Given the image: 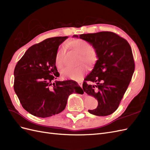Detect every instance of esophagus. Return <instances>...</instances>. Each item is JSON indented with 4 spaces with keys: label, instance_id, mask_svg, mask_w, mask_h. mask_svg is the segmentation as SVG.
<instances>
[{
    "label": "esophagus",
    "instance_id": "34e87169",
    "mask_svg": "<svg viewBox=\"0 0 150 150\" xmlns=\"http://www.w3.org/2000/svg\"><path fill=\"white\" fill-rule=\"evenodd\" d=\"M79 85L81 86V87H82V86H83V83H82V82H79Z\"/></svg>",
    "mask_w": 150,
    "mask_h": 150
}]
</instances>
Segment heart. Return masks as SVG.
<instances>
[{
	"instance_id": "1",
	"label": "heart",
	"mask_w": 150,
	"mask_h": 150,
	"mask_svg": "<svg viewBox=\"0 0 150 150\" xmlns=\"http://www.w3.org/2000/svg\"><path fill=\"white\" fill-rule=\"evenodd\" d=\"M67 46L73 51L81 54L80 62H85L89 66L92 67L96 64L98 61V54L92 45L89 42L81 39H75L67 42ZM66 49L64 46L58 48L55 55V66L58 69L64 67V57ZM88 71L85 64H81L74 68H65L61 72V75L66 78L75 81H81Z\"/></svg>"
}]
</instances>
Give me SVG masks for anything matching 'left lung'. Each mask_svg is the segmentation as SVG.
I'll list each match as a JSON object with an SVG mask.
<instances>
[{
	"mask_svg": "<svg viewBox=\"0 0 150 150\" xmlns=\"http://www.w3.org/2000/svg\"><path fill=\"white\" fill-rule=\"evenodd\" d=\"M89 42L98 54L93 70L85 78L83 88L98 101V107L88 111L94 115L106 116L118 108L134 71L132 50L128 41L112 32L74 35ZM91 81L94 85H88Z\"/></svg>",
	"mask_w": 150,
	"mask_h": 150,
	"instance_id": "left-lung-1",
	"label": "left lung"
}]
</instances>
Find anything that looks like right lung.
I'll list each match as a JSON object with an SVG mask.
<instances>
[{
	"label": "right lung",
	"instance_id": "obj_1",
	"mask_svg": "<svg viewBox=\"0 0 150 150\" xmlns=\"http://www.w3.org/2000/svg\"><path fill=\"white\" fill-rule=\"evenodd\" d=\"M68 37L48 38L30 47L15 67L13 89L24 110L35 116L47 117L64 110L73 92L83 94L76 81H57L59 76L55 55Z\"/></svg>",
	"mask_w": 150,
	"mask_h": 150
}]
</instances>
